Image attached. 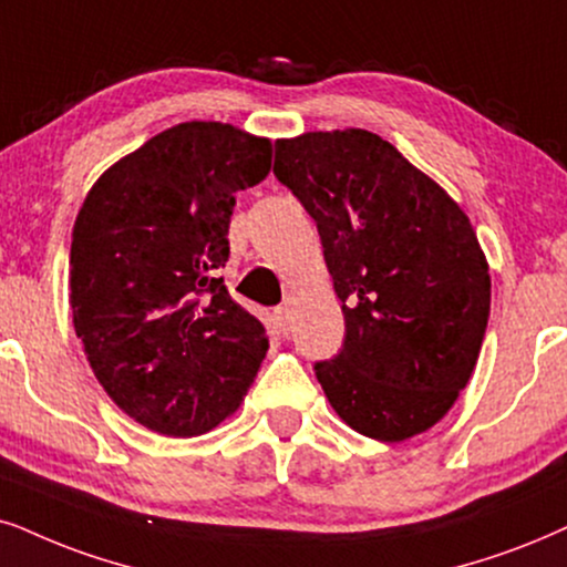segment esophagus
Here are the masks:
<instances>
[{
  "label": "esophagus",
  "mask_w": 567,
  "mask_h": 567,
  "mask_svg": "<svg viewBox=\"0 0 567 567\" xmlns=\"http://www.w3.org/2000/svg\"><path fill=\"white\" fill-rule=\"evenodd\" d=\"M275 319H277L279 329H282V332H288V329H290V306L285 303V306L275 308Z\"/></svg>",
  "instance_id": "obj_1"
}]
</instances>
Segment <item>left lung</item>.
I'll use <instances>...</instances> for the list:
<instances>
[{"label": "left lung", "mask_w": 567, "mask_h": 567, "mask_svg": "<svg viewBox=\"0 0 567 567\" xmlns=\"http://www.w3.org/2000/svg\"><path fill=\"white\" fill-rule=\"evenodd\" d=\"M277 181L317 221L346 313L317 363L329 405L379 442L424 434L468 384L489 321V264L465 212L361 127L275 143Z\"/></svg>", "instance_id": "left-lung-1"}]
</instances>
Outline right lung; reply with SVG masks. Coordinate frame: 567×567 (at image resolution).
Masks as SVG:
<instances>
[{
  "label": "right lung",
  "mask_w": 567,
  "mask_h": 567,
  "mask_svg": "<svg viewBox=\"0 0 567 567\" xmlns=\"http://www.w3.org/2000/svg\"><path fill=\"white\" fill-rule=\"evenodd\" d=\"M269 167V138L193 120L114 162L78 212L75 334L112 403L156 434L212 432L259 374L267 329L217 271L235 193Z\"/></svg>",
  "instance_id": "add662e5"
}]
</instances>
